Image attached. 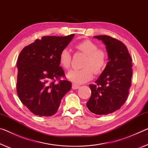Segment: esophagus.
<instances>
[{
	"label": "esophagus",
	"mask_w": 148,
	"mask_h": 148,
	"mask_svg": "<svg viewBox=\"0 0 148 148\" xmlns=\"http://www.w3.org/2000/svg\"><path fill=\"white\" fill-rule=\"evenodd\" d=\"M79 87H80V86L78 85H76V84H73L72 85L73 89H77V88H79Z\"/></svg>",
	"instance_id": "obj_1"
}]
</instances>
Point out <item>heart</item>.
<instances>
[{
    "label": "heart",
    "instance_id": "heart-1",
    "mask_svg": "<svg viewBox=\"0 0 148 148\" xmlns=\"http://www.w3.org/2000/svg\"><path fill=\"white\" fill-rule=\"evenodd\" d=\"M77 50L86 55L80 69H73L68 72L67 77L75 83H83L92 78L93 73L98 75L103 71L106 65L107 55L105 51L98 48V45L89 40H85L75 45ZM60 63L63 69L71 66V55L67 49L61 51L59 56Z\"/></svg>",
    "mask_w": 148,
    "mask_h": 148
}]
</instances>
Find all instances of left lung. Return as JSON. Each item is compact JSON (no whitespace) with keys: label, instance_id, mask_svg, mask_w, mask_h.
Wrapping results in <instances>:
<instances>
[{"label":"left lung","instance_id":"left-lung-1","mask_svg":"<svg viewBox=\"0 0 148 148\" xmlns=\"http://www.w3.org/2000/svg\"><path fill=\"white\" fill-rule=\"evenodd\" d=\"M108 52V62L95 84H90L91 96L87 103L90 112L106 115L119 110L126 101L132 84V63L126 45L109 36H96Z\"/></svg>","mask_w":148,"mask_h":148}]
</instances>
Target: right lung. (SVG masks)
Returning a JSON list of instances; mask_svg holds the SVG:
<instances>
[{"mask_svg":"<svg viewBox=\"0 0 148 148\" xmlns=\"http://www.w3.org/2000/svg\"><path fill=\"white\" fill-rule=\"evenodd\" d=\"M75 34L43 36L24 47L17 61V94L22 104L40 116H50L71 88L59 56Z\"/></svg>","mask_w":148,"mask_h":148,"instance_id":"obj_1","label":"right lung"}]
</instances>
